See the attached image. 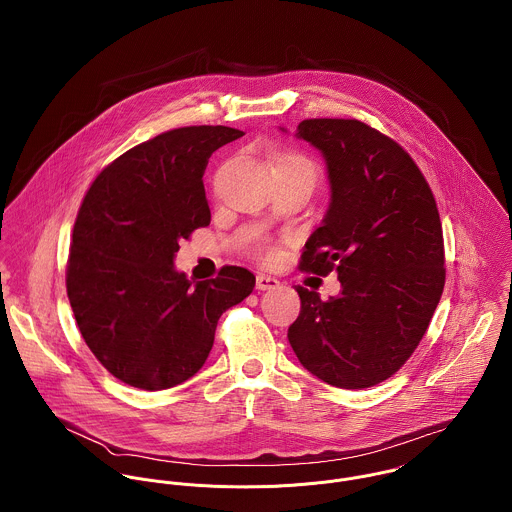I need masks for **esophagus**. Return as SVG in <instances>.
Returning a JSON list of instances; mask_svg holds the SVG:
<instances>
[{
    "mask_svg": "<svg viewBox=\"0 0 512 512\" xmlns=\"http://www.w3.org/2000/svg\"><path fill=\"white\" fill-rule=\"evenodd\" d=\"M280 286V282L268 274H258L256 276V290L258 292H268V290H276Z\"/></svg>",
    "mask_w": 512,
    "mask_h": 512,
    "instance_id": "34e87169",
    "label": "esophagus"
}]
</instances>
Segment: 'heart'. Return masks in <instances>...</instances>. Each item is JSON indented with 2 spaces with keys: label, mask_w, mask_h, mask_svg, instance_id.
<instances>
[{
  "label": "heart",
  "mask_w": 512,
  "mask_h": 512,
  "mask_svg": "<svg viewBox=\"0 0 512 512\" xmlns=\"http://www.w3.org/2000/svg\"><path fill=\"white\" fill-rule=\"evenodd\" d=\"M278 165H299V167H307V169H311V171H313L311 161H309L307 157H303V155H297V153H290V155L280 157ZM264 256H266V258H270V256H274V252H272V250H266V252H264Z\"/></svg>",
  "instance_id": "b5f03b06"
}]
</instances>
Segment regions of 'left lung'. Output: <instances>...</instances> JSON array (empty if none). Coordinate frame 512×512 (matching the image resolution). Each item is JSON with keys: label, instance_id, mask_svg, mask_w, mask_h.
<instances>
[{"label": "left lung", "instance_id": "left-lung-1", "mask_svg": "<svg viewBox=\"0 0 512 512\" xmlns=\"http://www.w3.org/2000/svg\"><path fill=\"white\" fill-rule=\"evenodd\" d=\"M295 138L321 151L331 187L299 268L335 270L341 292L323 301L297 286L301 311L288 339L313 376L368 388L410 359L438 307L445 260L436 199L414 159L359 120H303Z\"/></svg>", "mask_w": 512, "mask_h": 512}]
</instances>
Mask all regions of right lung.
Wrapping results in <instances>:
<instances>
[{"instance_id": "obj_1", "label": "right lung", "mask_w": 512, "mask_h": 512, "mask_svg": "<svg viewBox=\"0 0 512 512\" xmlns=\"http://www.w3.org/2000/svg\"><path fill=\"white\" fill-rule=\"evenodd\" d=\"M242 136L226 126L159 134L110 163L82 201L67 264L74 319L100 365L134 388L197 374L220 315L256 286L240 266L193 284L173 264L179 240L211 222L209 157Z\"/></svg>"}]
</instances>
